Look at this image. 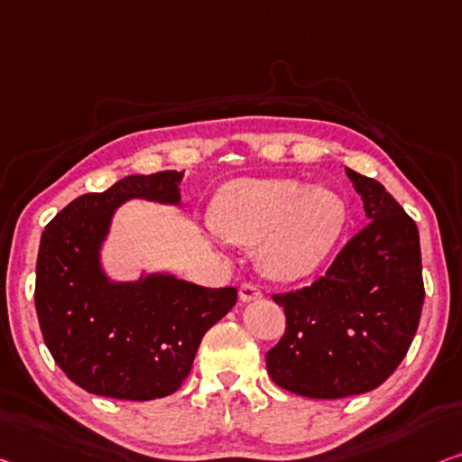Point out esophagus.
<instances>
[{
    "label": "esophagus",
    "instance_id": "34e87169",
    "mask_svg": "<svg viewBox=\"0 0 462 462\" xmlns=\"http://www.w3.org/2000/svg\"><path fill=\"white\" fill-rule=\"evenodd\" d=\"M238 294H240V300H243V302H251V300L263 299V292H261L254 284H251V282H245V284L240 286Z\"/></svg>",
    "mask_w": 462,
    "mask_h": 462
}]
</instances>
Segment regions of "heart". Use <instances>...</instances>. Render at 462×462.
I'll list each match as a JSON object with an SVG mask.
<instances>
[{
    "label": "heart",
    "instance_id": "1",
    "mask_svg": "<svg viewBox=\"0 0 462 462\" xmlns=\"http://www.w3.org/2000/svg\"><path fill=\"white\" fill-rule=\"evenodd\" d=\"M213 224L232 243H261L259 265L270 278L297 282L326 263L348 224L338 190L297 178H243L219 190Z\"/></svg>",
    "mask_w": 462,
    "mask_h": 462
}]
</instances>
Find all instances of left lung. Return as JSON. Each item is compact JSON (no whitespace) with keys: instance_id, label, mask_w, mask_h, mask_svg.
<instances>
[{"instance_id":"obj_1","label":"left lung","mask_w":462,"mask_h":462,"mask_svg":"<svg viewBox=\"0 0 462 462\" xmlns=\"http://www.w3.org/2000/svg\"><path fill=\"white\" fill-rule=\"evenodd\" d=\"M369 224L311 286L273 294L286 332L265 355L267 374L307 398L375 390L407 356L421 318V246L412 217L374 178L346 168Z\"/></svg>"}]
</instances>
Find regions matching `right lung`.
<instances>
[{"label": "right lung", "mask_w": 462, "mask_h": 462, "mask_svg": "<svg viewBox=\"0 0 462 462\" xmlns=\"http://www.w3.org/2000/svg\"><path fill=\"white\" fill-rule=\"evenodd\" d=\"M182 171L126 176L61 209L41 236L34 307L60 369L97 396L153 401L180 388L208 329L236 305L238 292L168 273L112 282L99 251L114 211L128 199L178 205Z\"/></svg>", "instance_id": "right-lung-1"}]
</instances>
